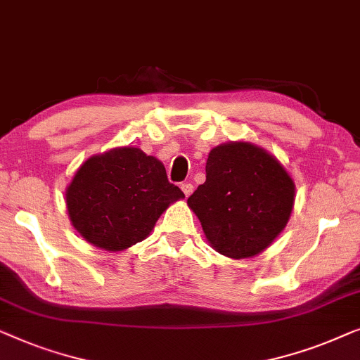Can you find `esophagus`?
<instances>
[{
	"label": "esophagus",
	"instance_id": "obj_1",
	"mask_svg": "<svg viewBox=\"0 0 360 360\" xmlns=\"http://www.w3.org/2000/svg\"><path fill=\"white\" fill-rule=\"evenodd\" d=\"M181 189H182V192H184L186 197H189L192 194V191H194V186H192L191 182H182Z\"/></svg>",
	"mask_w": 360,
	"mask_h": 360
}]
</instances>
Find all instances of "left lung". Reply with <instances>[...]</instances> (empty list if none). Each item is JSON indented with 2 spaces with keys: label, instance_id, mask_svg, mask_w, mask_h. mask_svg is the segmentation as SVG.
Returning a JSON list of instances; mask_svg holds the SVG:
<instances>
[{
  "label": "left lung",
  "instance_id": "obj_1",
  "mask_svg": "<svg viewBox=\"0 0 360 360\" xmlns=\"http://www.w3.org/2000/svg\"><path fill=\"white\" fill-rule=\"evenodd\" d=\"M295 184L274 156L248 141L210 150L205 182L187 199L220 255L243 259L264 251L285 229Z\"/></svg>",
  "mask_w": 360,
  "mask_h": 360
}]
</instances>
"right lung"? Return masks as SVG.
<instances>
[{"label":"right lung","mask_w":360,"mask_h":360,"mask_svg":"<svg viewBox=\"0 0 360 360\" xmlns=\"http://www.w3.org/2000/svg\"><path fill=\"white\" fill-rule=\"evenodd\" d=\"M70 220L81 236L105 251L145 240L169 204L184 197L155 156L122 146L91 156L67 187Z\"/></svg>","instance_id":"1"}]
</instances>
